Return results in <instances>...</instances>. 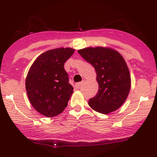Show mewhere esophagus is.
<instances>
[{"mask_svg":"<svg viewBox=\"0 0 157 157\" xmlns=\"http://www.w3.org/2000/svg\"><path fill=\"white\" fill-rule=\"evenodd\" d=\"M84 82V80H83L82 82H78V83H76L75 84V87L77 89H79L80 88V86H82V84H83Z\"/></svg>","mask_w":157,"mask_h":157,"instance_id":"1","label":"esophagus"}]
</instances>
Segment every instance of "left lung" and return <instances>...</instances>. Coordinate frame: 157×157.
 Masks as SVG:
<instances>
[{
	"label": "left lung",
	"instance_id": "8db88e82",
	"mask_svg": "<svg viewBox=\"0 0 157 157\" xmlns=\"http://www.w3.org/2000/svg\"><path fill=\"white\" fill-rule=\"evenodd\" d=\"M78 52L94 66L97 75L99 89L89 100V107L103 114L120 108L131 89V76L123 57L109 47H88Z\"/></svg>",
	"mask_w": 157,
	"mask_h": 157
}]
</instances>
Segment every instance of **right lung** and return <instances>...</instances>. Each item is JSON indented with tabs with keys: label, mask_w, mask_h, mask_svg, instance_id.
Returning <instances> with one entry per match:
<instances>
[{
	"label": "right lung",
	"mask_w": 157,
	"mask_h": 157,
	"mask_svg": "<svg viewBox=\"0 0 157 157\" xmlns=\"http://www.w3.org/2000/svg\"><path fill=\"white\" fill-rule=\"evenodd\" d=\"M74 51L71 48L48 50L34 60L28 71L25 89L29 101L48 118L62 113L73 93L63 65Z\"/></svg>",
	"instance_id": "obj_1"
}]
</instances>
